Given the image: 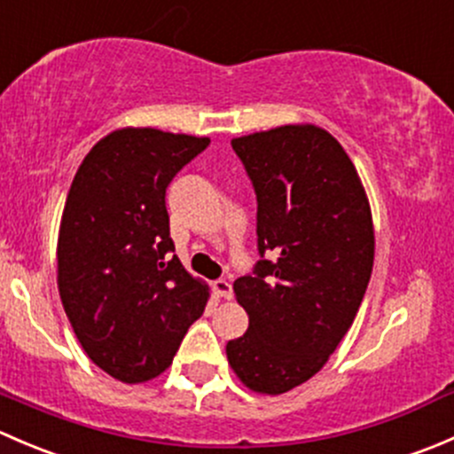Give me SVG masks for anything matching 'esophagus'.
Returning a JSON list of instances; mask_svg holds the SVG:
<instances>
[{
    "label": "esophagus",
    "mask_w": 454,
    "mask_h": 454,
    "mask_svg": "<svg viewBox=\"0 0 454 454\" xmlns=\"http://www.w3.org/2000/svg\"><path fill=\"white\" fill-rule=\"evenodd\" d=\"M213 290L219 299H231L232 296V286L226 281V278H217V281L213 283Z\"/></svg>",
    "instance_id": "obj_1"
}]
</instances>
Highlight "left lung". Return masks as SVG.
I'll use <instances>...</instances> for the list:
<instances>
[{
    "label": "left lung",
    "mask_w": 454,
    "mask_h": 454,
    "mask_svg": "<svg viewBox=\"0 0 454 454\" xmlns=\"http://www.w3.org/2000/svg\"><path fill=\"white\" fill-rule=\"evenodd\" d=\"M232 149L254 186L261 259L232 286L250 323L226 356L246 387L281 395L349 332L373 270V222L354 162L320 127L241 136Z\"/></svg>",
    "instance_id": "1"
}]
</instances>
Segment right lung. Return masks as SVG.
<instances>
[{"mask_svg":"<svg viewBox=\"0 0 454 454\" xmlns=\"http://www.w3.org/2000/svg\"><path fill=\"white\" fill-rule=\"evenodd\" d=\"M208 138L125 127L81 162L57 244L63 309L91 363L125 384L155 378L204 314L208 286L180 263L167 186Z\"/></svg>","mask_w":454,"mask_h":454,"instance_id":"right-lung-1","label":"right lung"}]
</instances>
